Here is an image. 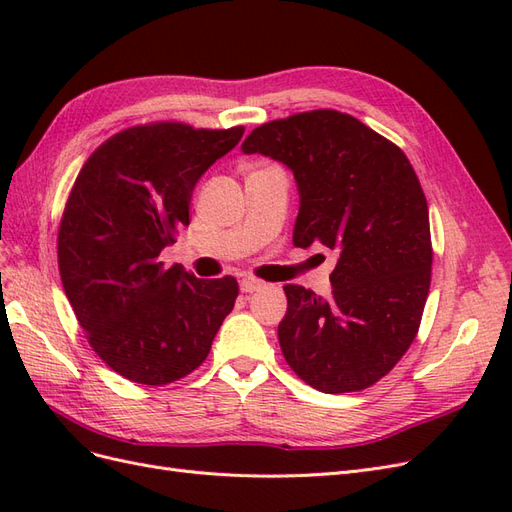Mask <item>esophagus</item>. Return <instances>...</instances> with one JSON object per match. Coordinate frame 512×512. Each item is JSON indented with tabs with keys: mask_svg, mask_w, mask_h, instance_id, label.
I'll list each match as a JSON object with an SVG mask.
<instances>
[{
	"mask_svg": "<svg viewBox=\"0 0 512 512\" xmlns=\"http://www.w3.org/2000/svg\"><path fill=\"white\" fill-rule=\"evenodd\" d=\"M239 286H241V292H256V290H260L262 286H265V282L256 280V277H243Z\"/></svg>",
	"mask_w": 512,
	"mask_h": 512,
	"instance_id": "esophagus-1",
	"label": "esophagus"
}]
</instances>
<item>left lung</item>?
Segmentation results:
<instances>
[{"label":"left lung","instance_id":"1","mask_svg":"<svg viewBox=\"0 0 512 512\" xmlns=\"http://www.w3.org/2000/svg\"><path fill=\"white\" fill-rule=\"evenodd\" d=\"M241 149L292 170L301 198L292 243L337 252L329 299L284 286L286 363L322 393L367 389L414 342L429 294V211L410 160L331 108L262 123Z\"/></svg>","mask_w":512,"mask_h":512}]
</instances>
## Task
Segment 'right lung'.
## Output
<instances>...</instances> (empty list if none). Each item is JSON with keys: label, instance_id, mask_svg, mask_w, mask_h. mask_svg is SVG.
<instances>
[{"label": "right lung", "instance_id": "1", "mask_svg": "<svg viewBox=\"0 0 512 512\" xmlns=\"http://www.w3.org/2000/svg\"><path fill=\"white\" fill-rule=\"evenodd\" d=\"M243 132L128 128L91 153L72 185L57 237L61 284L91 348L123 378L162 386L188 376L235 307V277L198 280L166 269L160 252L190 224L196 181Z\"/></svg>", "mask_w": 512, "mask_h": 512}]
</instances>
